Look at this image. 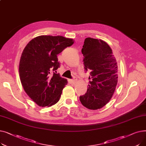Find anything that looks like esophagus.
I'll use <instances>...</instances> for the list:
<instances>
[{
  "label": "esophagus",
  "mask_w": 146,
  "mask_h": 146,
  "mask_svg": "<svg viewBox=\"0 0 146 146\" xmlns=\"http://www.w3.org/2000/svg\"><path fill=\"white\" fill-rule=\"evenodd\" d=\"M71 82L73 84H75L76 82H77V79H76V78H74L73 79L71 80Z\"/></svg>",
  "instance_id": "34e87169"
}]
</instances>
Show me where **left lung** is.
I'll list each match as a JSON object with an SVG mask.
<instances>
[{
	"label": "left lung",
	"mask_w": 146,
	"mask_h": 146,
	"mask_svg": "<svg viewBox=\"0 0 146 146\" xmlns=\"http://www.w3.org/2000/svg\"><path fill=\"white\" fill-rule=\"evenodd\" d=\"M83 63L90 71L86 93L80 96L86 108L96 110L111 100L118 83V65L109 45L102 40L86 38L82 49Z\"/></svg>",
	"instance_id": "left-lung-1"
}]
</instances>
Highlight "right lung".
<instances>
[{
  "label": "right lung",
  "mask_w": 146,
  "mask_h": 146,
  "mask_svg": "<svg viewBox=\"0 0 146 146\" xmlns=\"http://www.w3.org/2000/svg\"><path fill=\"white\" fill-rule=\"evenodd\" d=\"M74 43L63 36L40 35L31 40L23 50L19 73L24 90L41 107L51 106L58 102L66 79L56 70L60 67L57 55Z\"/></svg>",
  "instance_id": "right-lung-1"
}]
</instances>
